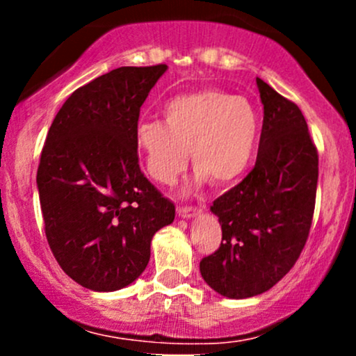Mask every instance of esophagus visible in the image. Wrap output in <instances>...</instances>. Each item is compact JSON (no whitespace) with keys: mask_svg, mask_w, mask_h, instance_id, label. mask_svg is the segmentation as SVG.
I'll return each mask as SVG.
<instances>
[{"mask_svg":"<svg viewBox=\"0 0 356 356\" xmlns=\"http://www.w3.org/2000/svg\"><path fill=\"white\" fill-rule=\"evenodd\" d=\"M199 212H201V209H197V207H192V206H179L177 207L179 218H182V219L195 218V216H197Z\"/></svg>","mask_w":356,"mask_h":356,"instance_id":"esophagus-1","label":"esophagus"}]
</instances>
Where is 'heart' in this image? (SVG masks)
<instances>
[{
	"instance_id": "obj_1",
	"label": "heart",
	"mask_w": 356,
	"mask_h": 356,
	"mask_svg": "<svg viewBox=\"0 0 356 356\" xmlns=\"http://www.w3.org/2000/svg\"><path fill=\"white\" fill-rule=\"evenodd\" d=\"M165 122L142 120L136 145L155 182L170 186L186 169L189 150L195 184L227 186L246 174L256 152L259 118L244 97L202 90L165 104Z\"/></svg>"
}]
</instances>
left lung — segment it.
I'll list each match as a JSON object with an SVG mask.
<instances>
[{
	"mask_svg": "<svg viewBox=\"0 0 356 356\" xmlns=\"http://www.w3.org/2000/svg\"><path fill=\"white\" fill-rule=\"evenodd\" d=\"M256 83L264 107L256 164L212 202L222 241L199 264L204 281L232 300L268 291L295 266L316 199L318 150L303 113L266 81Z\"/></svg>",
	"mask_w": 356,
	"mask_h": 356,
	"instance_id": "1",
	"label": "left lung"
}]
</instances>
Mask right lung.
I'll use <instances>...</instances> for the list:
<instances>
[{"mask_svg":"<svg viewBox=\"0 0 356 356\" xmlns=\"http://www.w3.org/2000/svg\"><path fill=\"white\" fill-rule=\"evenodd\" d=\"M167 65L120 67L76 88L58 110L36 186L58 264L93 291H117L144 273L150 241L175 206L138 167L140 107Z\"/></svg>","mask_w":356,"mask_h":356,"instance_id":"add662e5","label":"right lung"}]
</instances>
